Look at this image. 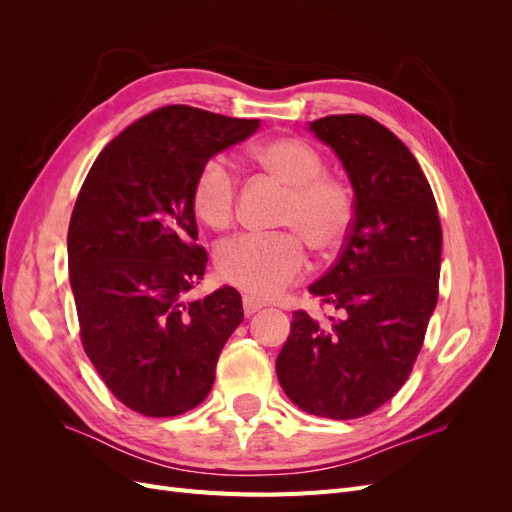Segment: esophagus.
<instances>
[{
	"label": "esophagus",
	"mask_w": 512,
	"mask_h": 512,
	"mask_svg": "<svg viewBox=\"0 0 512 512\" xmlns=\"http://www.w3.org/2000/svg\"><path fill=\"white\" fill-rule=\"evenodd\" d=\"M262 307H265V303H260V301L252 299V297H245V299H243V312H245L247 318L254 316L256 312H260Z\"/></svg>",
	"instance_id": "obj_1"
}]
</instances>
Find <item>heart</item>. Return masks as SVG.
Returning <instances> with one entry per match:
<instances>
[{
    "instance_id": "b5f03b06",
    "label": "heart",
    "mask_w": 512,
    "mask_h": 512,
    "mask_svg": "<svg viewBox=\"0 0 512 512\" xmlns=\"http://www.w3.org/2000/svg\"><path fill=\"white\" fill-rule=\"evenodd\" d=\"M252 158L290 188L282 226L297 232L232 237L218 247L215 265L228 284L250 297L271 299L307 271L303 239L318 252H335L346 241L354 222V194L344 179L324 175L322 156L301 138H271L252 149ZM192 205L198 218L215 230L235 218L237 175L224 156L200 166Z\"/></svg>"
}]
</instances>
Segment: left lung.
<instances>
[{"label":"left lung","instance_id":"8db88e82","mask_svg":"<svg viewBox=\"0 0 512 512\" xmlns=\"http://www.w3.org/2000/svg\"><path fill=\"white\" fill-rule=\"evenodd\" d=\"M342 160L354 222L335 265L309 292L335 309L292 314L275 369L303 412L348 421L378 410L408 380L438 303L442 226L410 149L367 115L309 123Z\"/></svg>","mask_w":512,"mask_h":512}]
</instances>
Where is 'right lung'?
Masks as SVG:
<instances>
[{"label": "right lung", "mask_w": 512, "mask_h": 512, "mask_svg": "<svg viewBox=\"0 0 512 512\" xmlns=\"http://www.w3.org/2000/svg\"><path fill=\"white\" fill-rule=\"evenodd\" d=\"M258 123L162 106L100 151L76 198L68 269L81 342L108 391L138 414L196 408L243 320L232 286L185 301L207 267L192 185L200 166Z\"/></svg>", "instance_id": "add662e5"}]
</instances>
